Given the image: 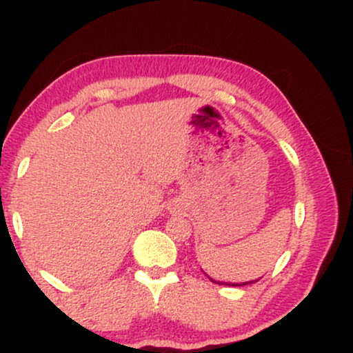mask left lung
Listing matches in <instances>:
<instances>
[{
    "instance_id": "left-lung-1",
    "label": "left lung",
    "mask_w": 353,
    "mask_h": 353,
    "mask_svg": "<svg viewBox=\"0 0 353 353\" xmlns=\"http://www.w3.org/2000/svg\"><path fill=\"white\" fill-rule=\"evenodd\" d=\"M210 281H212V279H210ZM214 283H221V285H232V287H242V285H247V283H252L254 281H250V282H242V283H232V282H217V281H212ZM255 282H257V281H255Z\"/></svg>"
}]
</instances>
